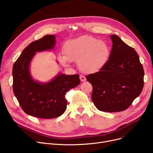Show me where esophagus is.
<instances>
[{
	"mask_svg": "<svg viewBox=\"0 0 153 153\" xmlns=\"http://www.w3.org/2000/svg\"><path fill=\"white\" fill-rule=\"evenodd\" d=\"M79 78H80V80H81V82H84L86 81V78L85 76H84L83 75H81L79 76Z\"/></svg>",
	"mask_w": 153,
	"mask_h": 153,
	"instance_id": "esophagus-1",
	"label": "esophagus"
}]
</instances>
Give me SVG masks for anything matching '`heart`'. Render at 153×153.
I'll return each instance as SVG.
<instances>
[{
  "label": "heart",
  "mask_w": 153,
  "mask_h": 153,
  "mask_svg": "<svg viewBox=\"0 0 153 153\" xmlns=\"http://www.w3.org/2000/svg\"><path fill=\"white\" fill-rule=\"evenodd\" d=\"M62 51L64 55H59L58 59L63 66H68L69 61H76L80 70L90 74L105 67L111 54L107 43L88 35L68 40L63 45Z\"/></svg>",
  "instance_id": "b5f03b06"
}]
</instances>
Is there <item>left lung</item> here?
I'll return each mask as SVG.
<instances>
[{
    "label": "left lung",
    "mask_w": 153,
    "mask_h": 153,
    "mask_svg": "<svg viewBox=\"0 0 153 153\" xmlns=\"http://www.w3.org/2000/svg\"><path fill=\"white\" fill-rule=\"evenodd\" d=\"M110 38L113 45L108 62L86 79L93 87L92 100L97 108L116 112L128 108L140 95L144 73L134 48L115 35Z\"/></svg>",
    "instance_id": "1"
}]
</instances>
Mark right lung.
<instances>
[{"label": "right lung", "instance_id": "obj_1", "mask_svg": "<svg viewBox=\"0 0 153 153\" xmlns=\"http://www.w3.org/2000/svg\"><path fill=\"white\" fill-rule=\"evenodd\" d=\"M56 35H48L31 43L23 50L12 69L13 91L22 110L28 115L50 119L65 111L66 93L80 84L79 74L59 72L50 81L39 82L30 73V64L38 52L54 49Z\"/></svg>", "mask_w": 153, "mask_h": 153}]
</instances>
